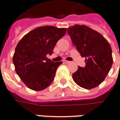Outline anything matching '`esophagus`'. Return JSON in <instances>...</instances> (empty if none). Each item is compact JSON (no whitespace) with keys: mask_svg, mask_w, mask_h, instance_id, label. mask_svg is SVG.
I'll return each instance as SVG.
<instances>
[{"mask_svg":"<svg viewBox=\"0 0 120 120\" xmlns=\"http://www.w3.org/2000/svg\"><path fill=\"white\" fill-rule=\"evenodd\" d=\"M63 63H66V64H67V63H69L70 61H63Z\"/></svg>","mask_w":120,"mask_h":120,"instance_id":"obj_1","label":"esophagus"}]
</instances>
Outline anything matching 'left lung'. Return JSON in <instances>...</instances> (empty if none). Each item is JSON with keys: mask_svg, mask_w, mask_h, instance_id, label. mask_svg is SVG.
I'll use <instances>...</instances> for the list:
<instances>
[{"mask_svg": "<svg viewBox=\"0 0 120 120\" xmlns=\"http://www.w3.org/2000/svg\"><path fill=\"white\" fill-rule=\"evenodd\" d=\"M67 32L81 56L85 58V67H78L72 74L73 79L84 89L96 87L104 81L112 65L110 45L102 35L85 25L70 26Z\"/></svg>", "mask_w": 120, "mask_h": 120, "instance_id": "left-lung-1", "label": "left lung"}]
</instances>
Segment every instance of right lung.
Masks as SVG:
<instances>
[{
  "mask_svg": "<svg viewBox=\"0 0 120 120\" xmlns=\"http://www.w3.org/2000/svg\"><path fill=\"white\" fill-rule=\"evenodd\" d=\"M66 31L64 28L41 26L30 31L18 42L13 63L16 73L29 89L42 90L53 81L62 61L53 62L46 55L53 53L56 43Z\"/></svg>",
  "mask_w": 120,
  "mask_h": 120,
  "instance_id": "obj_1",
  "label": "right lung"
}]
</instances>
